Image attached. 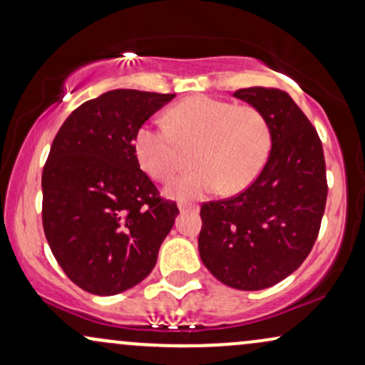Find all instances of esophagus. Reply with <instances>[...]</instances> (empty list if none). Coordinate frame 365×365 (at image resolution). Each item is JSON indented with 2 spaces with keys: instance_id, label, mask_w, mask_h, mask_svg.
<instances>
[{
  "instance_id": "obj_1",
  "label": "esophagus",
  "mask_w": 365,
  "mask_h": 365,
  "mask_svg": "<svg viewBox=\"0 0 365 365\" xmlns=\"http://www.w3.org/2000/svg\"><path fill=\"white\" fill-rule=\"evenodd\" d=\"M178 209L182 210V212H192V210H197V205L185 204V202H180V204H178Z\"/></svg>"
}]
</instances>
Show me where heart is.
<instances>
[{
  "mask_svg": "<svg viewBox=\"0 0 365 365\" xmlns=\"http://www.w3.org/2000/svg\"><path fill=\"white\" fill-rule=\"evenodd\" d=\"M165 125H139L133 149L144 173L166 182L178 168L182 148L195 146V168L166 187L178 200L202 199L222 185L227 194L245 190L260 175L272 148L270 124L260 108L207 95L173 105Z\"/></svg>",
  "mask_w": 365,
  "mask_h": 365,
  "instance_id": "heart-1",
  "label": "heart"
}]
</instances>
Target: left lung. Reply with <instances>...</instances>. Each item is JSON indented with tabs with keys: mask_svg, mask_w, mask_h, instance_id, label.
Listing matches in <instances>:
<instances>
[{
	"mask_svg": "<svg viewBox=\"0 0 365 365\" xmlns=\"http://www.w3.org/2000/svg\"><path fill=\"white\" fill-rule=\"evenodd\" d=\"M235 96L267 117L272 149L247 190L202 204L199 253L222 284L260 291L299 269L313 250L327 205V165L318 133L285 91L253 86Z\"/></svg>",
	"mask_w": 365,
	"mask_h": 365,
	"instance_id": "left-lung-1",
	"label": "left lung"
}]
</instances>
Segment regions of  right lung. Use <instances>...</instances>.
I'll use <instances>...</instances> for the list:
<instances>
[{"label": "right lung", "instance_id": "obj_1", "mask_svg": "<svg viewBox=\"0 0 365 365\" xmlns=\"http://www.w3.org/2000/svg\"><path fill=\"white\" fill-rule=\"evenodd\" d=\"M173 93L112 90L81 103L56 134L42 171V225L64 274L112 296L155 269L180 212L135 160L133 139Z\"/></svg>", "mask_w": 365, "mask_h": 365}]
</instances>
